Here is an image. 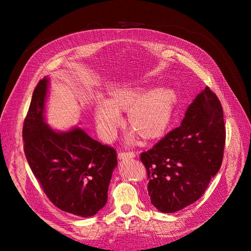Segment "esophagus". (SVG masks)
I'll return each instance as SVG.
<instances>
[{"label":"esophagus","mask_w":251,"mask_h":251,"mask_svg":"<svg viewBox=\"0 0 251 251\" xmlns=\"http://www.w3.org/2000/svg\"><path fill=\"white\" fill-rule=\"evenodd\" d=\"M119 158L120 159H125V158H134V157H136V154H135V152H131V151H129V152H125V151H121L120 153H119Z\"/></svg>","instance_id":"obj_1"}]
</instances>
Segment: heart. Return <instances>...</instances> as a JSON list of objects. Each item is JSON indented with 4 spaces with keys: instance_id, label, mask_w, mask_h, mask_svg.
Returning a JSON list of instances; mask_svg holds the SVG:
<instances>
[{
    "instance_id": "b5f03b06",
    "label": "heart",
    "mask_w": 251,
    "mask_h": 251,
    "mask_svg": "<svg viewBox=\"0 0 251 251\" xmlns=\"http://www.w3.org/2000/svg\"><path fill=\"white\" fill-rule=\"evenodd\" d=\"M174 95L168 89L158 88L146 94L134 87H121L111 93V100L99 97L96 102V123L104 140L113 139L122 123L121 111L127 112L129 125L143 139L161 137L172 122ZM132 139V136L129 137Z\"/></svg>"
}]
</instances>
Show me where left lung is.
Returning <instances> with one entry per match:
<instances>
[{"mask_svg": "<svg viewBox=\"0 0 251 251\" xmlns=\"http://www.w3.org/2000/svg\"><path fill=\"white\" fill-rule=\"evenodd\" d=\"M225 145L222 106L207 86L189 105L180 126L140 154L151 204L165 214L193 204L219 172Z\"/></svg>", "mask_w": 251, "mask_h": 251, "instance_id": "left-lung-1", "label": "left lung"}]
</instances>
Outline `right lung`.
Returning a JSON list of instances; mask_svg holds the SVG:
<instances>
[{
  "label": "right lung",
  "instance_id": "right-lung-1",
  "mask_svg": "<svg viewBox=\"0 0 251 251\" xmlns=\"http://www.w3.org/2000/svg\"><path fill=\"white\" fill-rule=\"evenodd\" d=\"M49 78L37 83L24 128L26 161L44 193L59 209L92 217L108 201L112 173L117 165L113 148L90 138L82 128L54 130L45 123Z\"/></svg>",
  "mask_w": 251,
  "mask_h": 251
}]
</instances>
